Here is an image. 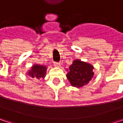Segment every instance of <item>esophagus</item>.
Wrapping results in <instances>:
<instances>
[{
    "mask_svg": "<svg viewBox=\"0 0 123 123\" xmlns=\"http://www.w3.org/2000/svg\"><path fill=\"white\" fill-rule=\"evenodd\" d=\"M53 65L55 67H60L61 66V63L58 62H53Z\"/></svg>",
    "mask_w": 123,
    "mask_h": 123,
    "instance_id": "34e87169",
    "label": "esophagus"
}]
</instances>
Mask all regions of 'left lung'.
Wrapping results in <instances>:
<instances>
[{
  "label": "left lung",
  "mask_w": 123,
  "mask_h": 123,
  "mask_svg": "<svg viewBox=\"0 0 123 123\" xmlns=\"http://www.w3.org/2000/svg\"><path fill=\"white\" fill-rule=\"evenodd\" d=\"M92 69L93 67L91 65L75 60L69 68L67 78L72 86L80 87L87 84L92 79L94 75Z\"/></svg>",
  "instance_id": "left-lung-1"
}]
</instances>
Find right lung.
Instances as JSON below:
<instances>
[{"instance_id":"obj_1","label":"right lung","mask_w":123,"mask_h":123,"mask_svg":"<svg viewBox=\"0 0 123 123\" xmlns=\"http://www.w3.org/2000/svg\"><path fill=\"white\" fill-rule=\"evenodd\" d=\"M47 68L43 65H35L32 67V69L31 71H29L28 75H31L32 78H44L46 73Z\"/></svg>"}]
</instances>
